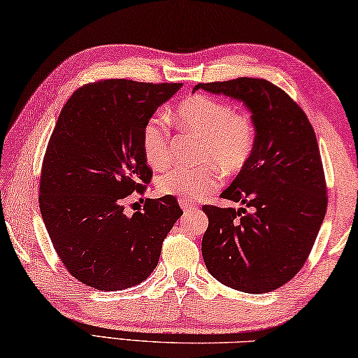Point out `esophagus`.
Returning <instances> with one entry per match:
<instances>
[{
  "instance_id": "esophagus-1",
  "label": "esophagus",
  "mask_w": 358,
  "mask_h": 358,
  "mask_svg": "<svg viewBox=\"0 0 358 358\" xmlns=\"http://www.w3.org/2000/svg\"><path fill=\"white\" fill-rule=\"evenodd\" d=\"M179 204H180V208H182V210H184V214H190V213H195V210L198 209L196 206H193V204H190L189 201H184V200H180V201H179Z\"/></svg>"
}]
</instances>
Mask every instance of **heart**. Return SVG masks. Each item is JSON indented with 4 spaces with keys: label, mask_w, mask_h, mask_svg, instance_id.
Segmentation results:
<instances>
[{
    "label": "heart",
    "mask_w": 358,
    "mask_h": 358,
    "mask_svg": "<svg viewBox=\"0 0 358 358\" xmlns=\"http://www.w3.org/2000/svg\"><path fill=\"white\" fill-rule=\"evenodd\" d=\"M171 119L180 130L200 138L198 166H176L157 180L162 195L184 201L201 200L222 184V173L234 176L248 166L255 152L257 131L249 114L234 110L230 103L208 95L189 96L173 110ZM169 130L163 115L145 122L141 133V149L145 163L162 169L169 162Z\"/></svg>",
    "instance_id": "heart-1"
}]
</instances>
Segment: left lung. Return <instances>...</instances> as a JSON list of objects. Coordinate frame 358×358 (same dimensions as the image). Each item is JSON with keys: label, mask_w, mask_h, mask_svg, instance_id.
I'll return each mask as SVG.
<instances>
[{"label": "left lung", "mask_w": 358, "mask_h": 358, "mask_svg": "<svg viewBox=\"0 0 358 358\" xmlns=\"http://www.w3.org/2000/svg\"><path fill=\"white\" fill-rule=\"evenodd\" d=\"M239 99L252 113L255 152L222 198L244 208L203 206L209 219L201 252L208 271L245 294H266L303 268L327 213L317 138L303 109L266 79L195 85Z\"/></svg>", "instance_id": "obj_1"}]
</instances>
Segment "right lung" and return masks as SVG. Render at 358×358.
Listing matches in <instances>:
<instances>
[{
    "label": "right lung",
    "instance_id": "1",
    "mask_svg": "<svg viewBox=\"0 0 358 358\" xmlns=\"http://www.w3.org/2000/svg\"><path fill=\"white\" fill-rule=\"evenodd\" d=\"M182 84L106 79L85 84L64 104L41 168L39 209L58 257L73 278L115 292L150 276L162 244L182 210L174 196L145 200L152 169L141 133L157 108Z\"/></svg>",
    "mask_w": 358,
    "mask_h": 358
}]
</instances>
